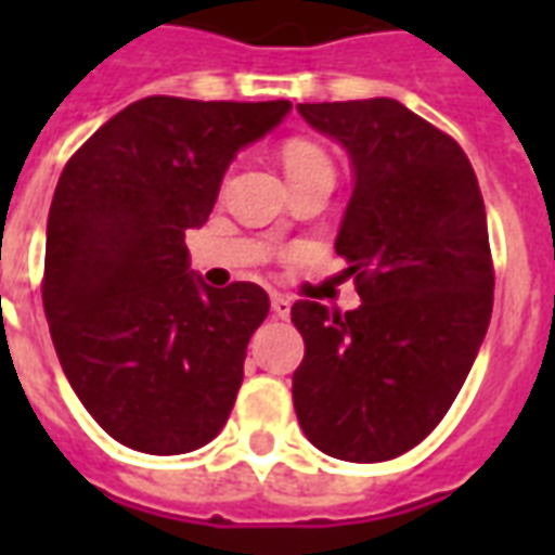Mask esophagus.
<instances>
[{"label": "esophagus", "instance_id": "obj_1", "mask_svg": "<svg viewBox=\"0 0 555 555\" xmlns=\"http://www.w3.org/2000/svg\"><path fill=\"white\" fill-rule=\"evenodd\" d=\"M270 309H273V314H276V318H288L291 300L288 297H282V294H273V297H270Z\"/></svg>", "mask_w": 555, "mask_h": 555}]
</instances>
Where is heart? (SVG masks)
I'll return each mask as SVG.
<instances>
[{"label":"heart","mask_w":555,"mask_h":555,"mask_svg":"<svg viewBox=\"0 0 555 555\" xmlns=\"http://www.w3.org/2000/svg\"><path fill=\"white\" fill-rule=\"evenodd\" d=\"M282 159H285V171H300L312 169V166H330V157L324 151L306 139H291L288 145L282 147Z\"/></svg>","instance_id":"heart-1"}]
</instances>
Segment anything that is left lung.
<instances>
[{
	"label": "left lung",
	"instance_id": "left-lung-1",
	"mask_svg": "<svg viewBox=\"0 0 555 555\" xmlns=\"http://www.w3.org/2000/svg\"><path fill=\"white\" fill-rule=\"evenodd\" d=\"M353 166L336 253L360 309L297 300L302 434L330 457L377 464L428 437L452 408L493 309L488 217L461 145L392 98L297 103Z\"/></svg>",
	"mask_w": 555,
	"mask_h": 555
}]
</instances>
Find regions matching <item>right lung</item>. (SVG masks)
Here are the masks:
<instances>
[{"mask_svg": "<svg viewBox=\"0 0 555 555\" xmlns=\"http://www.w3.org/2000/svg\"><path fill=\"white\" fill-rule=\"evenodd\" d=\"M288 101L145 98L67 159L47 219L43 312L74 392L113 440L183 454L217 437L264 288H210L183 234L205 225L237 151Z\"/></svg>", "mask_w": 555, "mask_h": 555, "instance_id": "add662e5", "label": "right lung"}]
</instances>
